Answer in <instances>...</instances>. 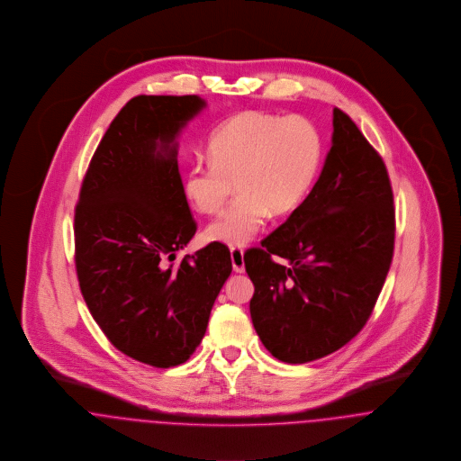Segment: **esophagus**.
I'll list each match as a JSON object with an SVG mask.
<instances>
[{
	"instance_id": "obj_1",
	"label": "esophagus",
	"mask_w": 461,
	"mask_h": 461,
	"mask_svg": "<svg viewBox=\"0 0 461 461\" xmlns=\"http://www.w3.org/2000/svg\"><path fill=\"white\" fill-rule=\"evenodd\" d=\"M230 260H232V268L236 272H244V249L242 248H230Z\"/></svg>"
}]
</instances>
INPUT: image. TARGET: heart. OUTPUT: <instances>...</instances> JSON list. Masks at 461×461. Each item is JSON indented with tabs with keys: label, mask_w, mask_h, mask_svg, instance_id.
<instances>
[{
	"label": "heart",
	"mask_w": 461,
	"mask_h": 461,
	"mask_svg": "<svg viewBox=\"0 0 461 461\" xmlns=\"http://www.w3.org/2000/svg\"><path fill=\"white\" fill-rule=\"evenodd\" d=\"M210 161L185 173V194L206 215L217 213L236 185V201L206 227V240L229 246L251 241L268 215L293 212L309 193L322 142L300 116L244 113L221 122L208 140Z\"/></svg>",
	"instance_id": "1"
}]
</instances>
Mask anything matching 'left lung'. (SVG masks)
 Instances as JSON below:
<instances>
[{"label": "left lung", "mask_w": 461, "mask_h": 461, "mask_svg": "<svg viewBox=\"0 0 461 461\" xmlns=\"http://www.w3.org/2000/svg\"><path fill=\"white\" fill-rule=\"evenodd\" d=\"M322 171L303 203L244 253L251 321L279 361L311 363L354 339L369 319L393 255L387 168L339 107ZM285 258L281 267L271 255Z\"/></svg>", "instance_id": "1"}]
</instances>
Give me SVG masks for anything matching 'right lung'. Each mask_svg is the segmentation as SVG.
Returning a JSON list of instances; mask_svg holds the SVG:
<instances>
[{
  "instance_id": "right-lung-1",
  "label": "right lung",
  "mask_w": 461,
  "mask_h": 461,
  "mask_svg": "<svg viewBox=\"0 0 461 461\" xmlns=\"http://www.w3.org/2000/svg\"><path fill=\"white\" fill-rule=\"evenodd\" d=\"M206 107L197 95H139L118 113L83 178L74 212L79 288L95 322L128 357L185 363L232 272L221 242L175 262L195 234L176 137Z\"/></svg>"
}]
</instances>
